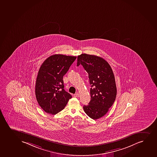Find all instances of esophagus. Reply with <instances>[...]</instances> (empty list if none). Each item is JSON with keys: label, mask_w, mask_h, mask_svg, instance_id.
I'll list each match as a JSON object with an SVG mask.
<instances>
[{"label": "esophagus", "mask_w": 157, "mask_h": 157, "mask_svg": "<svg viewBox=\"0 0 157 157\" xmlns=\"http://www.w3.org/2000/svg\"><path fill=\"white\" fill-rule=\"evenodd\" d=\"M74 96L75 97H78L79 96V94L78 93H76L75 94H74Z\"/></svg>", "instance_id": "obj_1"}]
</instances>
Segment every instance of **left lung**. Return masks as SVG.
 Returning <instances> with one entry per match:
<instances>
[{"label":"left lung","instance_id":"1","mask_svg":"<svg viewBox=\"0 0 157 157\" xmlns=\"http://www.w3.org/2000/svg\"><path fill=\"white\" fill-rule=\"evenodd\" d=\"M81 65L89 75L91 85L90 101L83 110L94 120L104 116L114 103L117 87L110 66L102 58L82 54L77 57V66Z\"/></svg>","mask_w":157,"mask_h":157}]
</instances>
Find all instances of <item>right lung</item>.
I'll return each mask as SVG.
<instances>
[{"instance_id": "right-lung-1", "label": "right lung", "mask_w": 157, "mask_h": 157, "mask_svg": "<svg viewBox=\"0 0 157 157\" xmlns=\"http://www.w3.org/2000/svg\"><path fill=\"white\" fill-rule=\"evenodd\" d=\"M76 58L54 55L46 59L40 67L36 82V97L46 113H57L64 109L69 100L72 98L64 89L63 76Z\"/></svg>"}]
</instances>
